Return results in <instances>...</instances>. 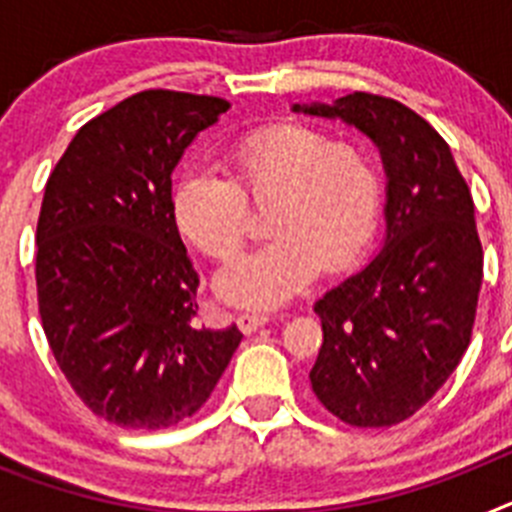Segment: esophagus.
I'll use <instances>...</instances> for the list:
<instances>
[{"mask_svg": "<svg viewBox=\"0 0 512 512\" xmlns=\"http://www.w3.org/2000/svg\"><path fill=\"white\" fill-rule=\"evenodd\" d=\"M235 323H238V328H241L243 333H256L261 325L269 323V315H264V312H241Z\"/></svg>", "mask_w": 512, "mask_h": 512, "instance_id": "esophagus-1", "label": "esophagus"}]
</instances>
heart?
Instances as JSON below:
<instances>
[{
    "label": "heart",
    "mask_w": 512,
    "mask_h": 512,
    "mask_svg": "<svg viewBox=\"0 0 512 512\" xmlns=\"http://www.w3.org/2000/svg\"><path fill=\"white\" fill-rule=\"evenodd\" d=\"M230 176L187 166L171 189L176 228L207 256H238L251 228V205H269L271 241L217 274L233 305L277 307L318 271H341L372 241L382 210V176L354 143L300 122L251 130L230 143Z\"/></svg>",
    "instance_id": "heart-1"
}]
</instances>
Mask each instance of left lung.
Listing matches in <instances>:
<instances>
[{
  "label": "left lung",
  "mask_w": 512,
  "mask_h": 512,
  "mask_svg": "<svg viewBox=\"0 0 512 512\" xmlns=\"http://www.w3.org/2000/svg\"><path fill=\"white\" fill-rule=\"evenodd\" d=\"M292 110L341 117L382 153L387 238L312 307L323 346L310 384L343 423L390 428L441 390L472 338L482 287L472 192L449 143L397 99L354 92Z\"/></svg>",
  "instance_id": "1"
}]
</instances>
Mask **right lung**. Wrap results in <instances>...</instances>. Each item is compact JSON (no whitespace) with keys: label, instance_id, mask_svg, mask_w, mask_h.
I'll return each instance as SVG.
<instances>
[{"label":"right lung","instance_id":"right-lung-1","mask_svg":"<svg viewBox=\"0 0 512 512\" xmlns=\"http://www.w3.org/2000/svg\"><path fill=\"white\" fill-rule=\"evenodd\" d=\"M230 102L148 89L102 112L45 184L35 282L45 338L94 415L158 431L207 402L243 333L197 323L200 274L171 210V171Z\"/></svg>","mask_w":512,"mask_h":512}]
</instances>
